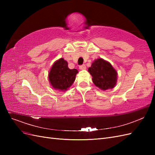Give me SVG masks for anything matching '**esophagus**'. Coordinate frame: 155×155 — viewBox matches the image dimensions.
<instances>
[{
    "label": "esophagus",
    "mask_w": 155,
    "mask_h": 155,
    "mask_svg": "<svg viewBox=\"0 0 155 155\" xmlns=\"http://www.w3.org/2000/svg\"><path fill=\"white\" fill-rule=\"evenodd\" d=\"M79 68L80 70H85L86 69V66L85 64H82V65H80V66L79 67Z\"/></svg>",
    "instance_id": "esophagus-1"
}]
</instances>
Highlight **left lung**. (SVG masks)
<instances>
[{"label": "left lung", "instance_id": "1", "mask_svg": "<svg viewBox=\"0 0 155 155\" xmlns=\"http://www.w3.org/2000/svg\"><path fill=\"white\" fill-rule=\"evenodd\" d=\"M88 72L92 76L94 85L102 90L112 88L117 81V72L110 63L103 59H97L94 61Z\"/></svg>", "mask_w": 155, "mask_h": 155}]
</instances>
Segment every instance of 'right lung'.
<instances>
[{
    "label": "right lung",
    "mask_w": 155,
    "mask_h": 155,
    "mask_svg": "<svg viewBox=\"0 0 155 155\" xmlns=\"http://www.w3.org/2000/svg\"><path fill=\"white\" fill-rule=\"evenodd\" d=\"M78 72L77 69H70L68 63L61 58L51 67L48 75L49 81L55 89L64 91L72 85Z\"/></svg>",
    "instance_id": "right-lung-1"
}]
</instances>
